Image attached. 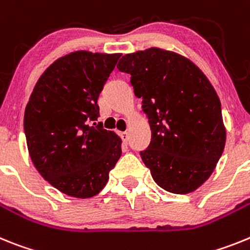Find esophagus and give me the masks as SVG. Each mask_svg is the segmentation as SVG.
<instances>
[{
  "label": "esophagus",
  "instance_id": "esophagus-1",
  "mask_svg": "<svg viewBox=\"0 0 250 250\" xmlns=\"http://www.w3.org/2000/svg\"><path fill=\"white\" fill-rule=\"evenodd\" d=\"M121 137H122L123 142H127L128 138H129V133L128 132H121Z\"/></svg>",
  "mask_w": 250,
  "mask_h": 250
}]
</instances>
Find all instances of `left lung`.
Segmentation results:
<instances>
[{
  "instance_id": "left-lung-1",
  "label": "left lung",
  "mask_w": 250,
  "mask_h": 250,
  "mask_svg": "<svg viewBox=\"0 0 250 250\" xmlns=\"http://www.w3.org/2000/svg\"><path fill=\"white\" fill-rule=\"evenodd\" d=\"M118 70L131 74L142 98L152 137L141 151L160 188L188 194L209 179L227 141L221 104L205 74L185 56L158 47L122 56Z\"/></svg>"
}]
</instances>
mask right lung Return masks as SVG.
Here are the masks:
<instances>
[{
	"label": "right lung",
	"instance_id": "add662e5",
	"mask_svg": "<svg viewBox=\"0 0 250 250\" xmlns=\"http://www.w3.org/2000/svg\"><path fill=\"white\" fill-rule=\"evenodd\" d=\"M119 58L85 50L62 56L39 78L26 105L32 164L62 194L97 195L122 155L121 138L97 123L99 94Z\"/></svg>",
	"mask_w": 250,
	"mask_h": 250
}]
</instances>
